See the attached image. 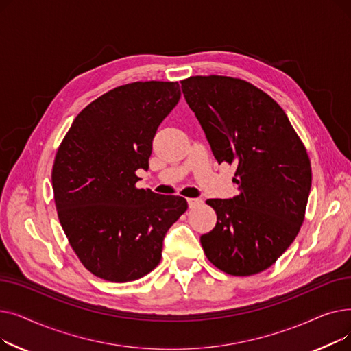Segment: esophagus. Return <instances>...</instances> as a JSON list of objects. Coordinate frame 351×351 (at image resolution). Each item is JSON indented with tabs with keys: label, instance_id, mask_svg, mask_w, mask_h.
Returning a JSON list of instances; mask_svg holds the SVG:
<instances>
[{
	"label": "esophagus",
	"instance_id": "esophagus-1",
	"mask_svg": "<svg viewBox=\"0 0 351 351\" xmlns=\"http://www.w3.org/2000/svg\"><path fill=\"white\" fill-rule=\"evenodd\" d=\"M202 204H204V200H202L200 197H189V199H188L189 208H197V206H200Z\"/></svg>",
	"mask_w": 351,
	"mask_h": 351
}]
</instances>
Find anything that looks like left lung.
I'll return each instance as SVG.
<instances>
[{
    "mask_svg": "<svg viewBox=\"0 0 351 351\" xmlns=\"http://www.w3.org/2000/svg\"><path fill=\"white\" fill-rule=\"evenodd\" d=\"M217 163L236 166L233 199H208L217 222L200 236L212 265L232 276L269 269L296 239L306 215L311 166L285 110L239 78L180 81Z\"/></svg>",
    "mask_w": 351,
    "mask_h": 351,
    "instance_id": "left-lung-1",
    "label": "left lung"
}]
</instances>
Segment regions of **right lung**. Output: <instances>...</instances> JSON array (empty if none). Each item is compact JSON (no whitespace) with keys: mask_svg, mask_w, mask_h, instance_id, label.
<instances>
[{"mask_svg":"<svg viewBox=\"0 0 351 351\" xmlns=\"http://www.w3.org/2000/svg\"><path fill=\"white\" fill-rule=\"evenodd\" d=\"M180 98L178 82L139 81L85 106L52 166L55 208L80 262L97 278L125 283L160 262L168 229L188 209L182 196L138 189L152 139Z\"/></svg>","mask_w":351,"mask_h":351,"instance_id":"1","label":"right lung"}]
</instances>
